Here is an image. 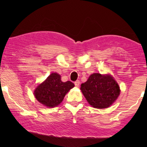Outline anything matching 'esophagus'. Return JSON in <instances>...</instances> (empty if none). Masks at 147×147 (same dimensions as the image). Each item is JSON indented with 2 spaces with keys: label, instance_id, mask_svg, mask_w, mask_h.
<instances>
[{
  "label": "esophagus",
  "instance_id": "34e87169",
  "mask_svg": "<svg viewBox=\"0 0 147 147\" xmlns=\"http://www.w3.org/2000/svg\"><path fill=\"white\" fill-rule=\"evenodd\" d=\"M79 84H80V82L79 80H77L75 82V86L76 87H79Z\"/></svg>",
  "mask_w": 147,
  "mask_h": 147
}]
</instances>
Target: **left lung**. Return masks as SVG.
<instances>
[{
	"mask_svg": "<svg viewBox=\"0 0 147 147\" xmlns=\"http://www.w3.org/2000/svg\"><path fill=\"white\" fill-rule=\"evenodd\" d=\"M81 90L88 102L96 109H105L113 103L120 90L116 81L110 75L94 73L81 85Z\"/></svg>",
	"mask_w": 147,
	"mask_h": 147,
	"instance_id": "obj_1",
	"label": "left lung"
}]
</instances>
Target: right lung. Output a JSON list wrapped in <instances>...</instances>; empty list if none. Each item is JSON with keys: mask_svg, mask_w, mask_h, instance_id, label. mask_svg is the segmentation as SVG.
<instances>
[{"mask_svg": "<svg viewBox=\"0 0 147 147\" xmlns=\"http://www.w3.org/2000/svg\"><path fill=\"white\" fill-rule=\"evenodd\" d=\"M74 86L70 81L61 82L59 74L52 73L44 82L36 88L34 96L43 105L50 108L55 107L63 101L65 94Z\"/></svg>", "mask_w": 147, "mask_h": 147, "instance_id": "1", "label": "right lung"}]
</instances>
